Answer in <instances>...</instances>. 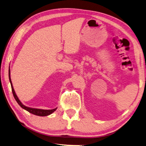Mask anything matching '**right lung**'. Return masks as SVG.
I'll list each match as a JSON object with an SVG mask.
<instances>
[{
	"mask_svg": "<svg viewBox=\"0 0 146 146\" xmlns=\"http://www.w3.org/2000/svg\"><path fill=\"white\" fill-rule=\"evenodd\" d=\"M9 81L11 83V86L12 92H13V96H14L15 99L16 100V101H17V102L18 103V105H19L22 108H23V109L26 110L27 111H28L29 112L33 113V114L39 115V116L48 115L54 112L55 110H56L57 108H54V109H52V110H43V109H38V108H33L27 107H26V106L23 105L22 103H21L20 100L18 99V98L17 97V94H16V93H15V90H14V89H13V84H12L11 80V77H10V70H9Z\"/></svg>",
	"mask_w": 146,
	"mask_h": 146,
	"instance_id": "right-lung-1",
	"label": "right lung"
}]
</instances>
